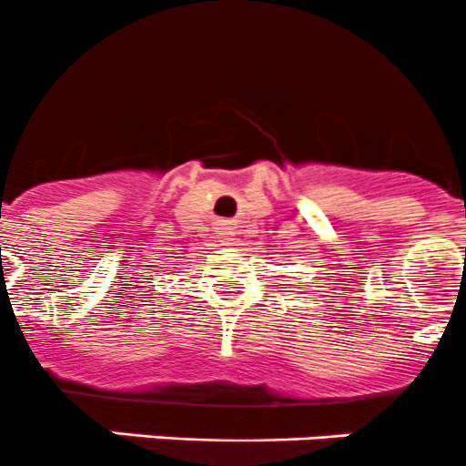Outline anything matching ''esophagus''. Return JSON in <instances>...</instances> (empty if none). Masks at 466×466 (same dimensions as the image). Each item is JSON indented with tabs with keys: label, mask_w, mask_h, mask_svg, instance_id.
I'll return each mask as SVG.
<instances>
[{
	"label": "esophagus",
	"mask_w": 466,
	"mask_h": 466,
	"mask_svg": "<svg viewBox=\"0 0 466 466\" xmlns=\"http://www.w3.org/2000/svg\"><path fill=\"white\" fill-rule=\"evenodd\" d=\"M219 238H222L224 244H235V233H233L231 227L219 228Z\"/></svg>",
	"instance_id": "34e87169"
}]
</instances>
